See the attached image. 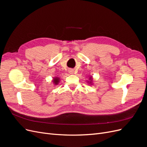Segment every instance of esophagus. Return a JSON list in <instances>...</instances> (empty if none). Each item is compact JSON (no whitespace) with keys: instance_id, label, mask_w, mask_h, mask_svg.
Wrapping results in <instances>:
<instances>
[{"instance_id":"1","label":"esophagus","mask_w":147,"mask_h":147,"mask_svg":"<svg viewBox=\"0 0 147 147\" xmlns=\"http://www.w3.org/2000/svg\"><path fill=\"white\" fill-rule=\"evenodd\" d=\"M74 70H70V74H74Z\"/></svg>"}]
</instances>
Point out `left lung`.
I'll use <instances>...</instances> for the list:
<instances>
[{"instance_id":"obj_1","label":"left lung","mask_w":147,"mask_h":147,"mask_svg":"<svg viewBox=\"0 0 147 147\" xmlns=\"http://www.w3.org/2000/svg\"><path fill=\"white\" fill-rule=\"evenodd\" d=\"M90 80H91V79H90Z\"/></svg>"}]
</instances>
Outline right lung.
Instances as JSON below:
<instances>
[{
  "mask_svg": "<svg viewBox=\"0 0 147 147\" xmlns=\"http://www.w3.org/2000/svg\"><path fill=\"white\" fill-rule=\"evenodd\" d=\"M53 82H54L56 84H57V83L59 82V78H55V79H54V80H53Z\"/></svg>",
  "mask_w": 147,
  "mask_h": 147,
  "instance_id": "1",
  "label": "right lung"
}]
</instances>
